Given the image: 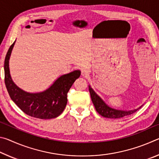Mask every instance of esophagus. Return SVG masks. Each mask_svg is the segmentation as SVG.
<instances>
[{
  "label": "esophagus",
  "instance_id": "1",
  "mask_svg": "<svg viewBox=\"0 0 159 159\" xmlns=\"http://www.w3.org/2000/svg\"><path fill=\"white\" fill-rule=\"evenodd\" d=\"M88 74H89V71L87 69H84L81 71V74L83 75V76H86V75H88Z\"/></svg>",
  "mask_w": 159,
  "mask_h": 159
}]
</instances>
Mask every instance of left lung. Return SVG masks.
<instances>
[{"instance_id":"left-lung-1","label":"left lung","mask_w":159,"mask_h":159,"mask_svg":"<svg viewBox=\"0 0 159 159\" xmlns=\"http://www.w3.org/2000/svg\"><path fill=\"white\" fill-rule=\"evenodd\" d=\"M89 91L91 96V99L95 106L96 111L100 114L102 116L108 118H120L125 117L126 116H129L134 114L139 109L141 108L139 107V108L130 111H123V110H117L115 109L111 108L100 98V97L97 95L96 93L93 90V88L89 85Z\"/></svg>"}]
</instances>
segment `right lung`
<instances>
[{"instance_id": "obj_1", "label": "right lung", "mask_w": 159, "mask_h": 159, "mask_svg": "<svg viewBox=\"0 0 159 159\" xmlns=\"http://www.w3.org/2000/svg\"><path fill=\"white\" fill-rule=\"evenodd\" d=\"M15 41L10 47L4 62L5 83L12 100L21 111L30 116L50 119L60 116L67 103V93L75 80L80 76L79 70L59 77L49 88L41 93H30L20 89L12 81L9 60Z\"/></svg>"}]
</instances>
